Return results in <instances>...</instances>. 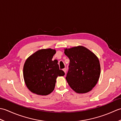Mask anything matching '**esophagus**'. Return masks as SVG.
I'll return each instance as SVG.
<instances>
[{
  "label": "esophagus",
  "instance_id": "34e87169",
  "mask_svg": "<svg viewBox=\"0 0 121 121\" xmlns=\"http://www.w3.org/2000/svg\"><path fill=\"white\" fill-rule=\"evenodd\" d=\"M63 71L64 72H65V73H66V68L63 69Z\"/></svg>",
  "mask_w": 121,
  "mask_h": 121
}]
</instances>
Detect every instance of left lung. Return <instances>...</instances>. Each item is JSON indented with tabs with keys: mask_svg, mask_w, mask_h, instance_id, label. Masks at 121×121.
<instances>
[{
	"mask_svg": "<svg viewBox=\"0 0 121 121\" xmlns=\"http://www.w3.org/2000/svg\"><path fill=\"white\" fill-rule=\"evenodd\" d=\"M65 53L70 59L66 76L69 86L78 94L91 91L100 75V65L97 56L82 46L65 49Z\"/></svg>",
	"mask_w": 121,
	"mask_h": 121,
	"instance_id": "left-lung-1",
	"label": "left lung"
}]
</instances>
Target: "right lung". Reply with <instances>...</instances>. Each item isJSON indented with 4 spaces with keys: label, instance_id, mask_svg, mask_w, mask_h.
Here are the masks:
<instances>
[{
    "label": "right lung",
    "instance_id": "obj_1",
    "mask_svg": "<svg viewBox=\"0 0 121 121\" xmlns=\"http://www.w3.org/2000/svg\"><path fill=\"white\" fill-rule=\"evenodd\" d=\"M56 52V50L50 48L40 49L25 61L24 82L33 93L42 96L50 94L55 89L57 77L65 75V72L59 69L58 61L52 60Z\"/></svg>",
    "mask_w": 121,
    "mask_h": 121
}]
</instances>
